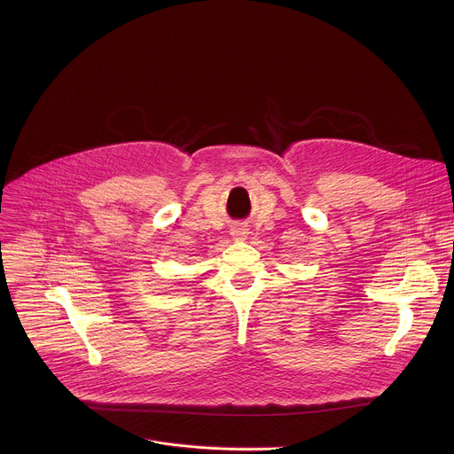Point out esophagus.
I'll return each instance as SVG.
<instances>
[{
    "label": "esophagus",
    "mask_w": 454,
    "mask_h": 454,
    "mask_svg": "<svg viewBox=\"0 0 454 454\" xmlns=\"http://www.w3.org/2000/svg\"><path fill=\"white\" fill-rule=\"evenodd\" d=\"M230 233H231L233 239H244L247 235V228L242 226V224H235V226H231Z\"/></svg>",
    "instance_id": "obj_1"
}]
</instances>
